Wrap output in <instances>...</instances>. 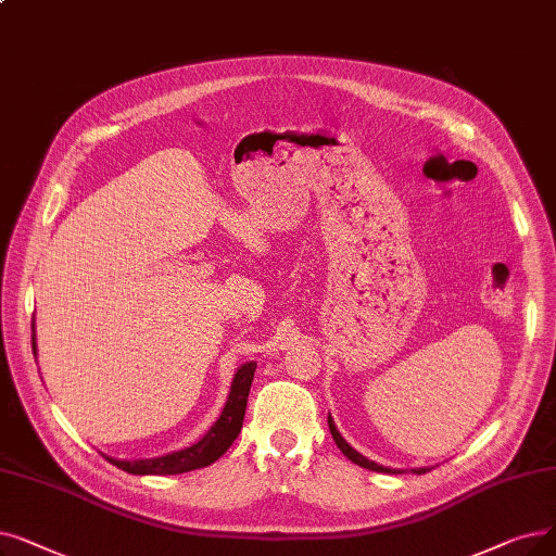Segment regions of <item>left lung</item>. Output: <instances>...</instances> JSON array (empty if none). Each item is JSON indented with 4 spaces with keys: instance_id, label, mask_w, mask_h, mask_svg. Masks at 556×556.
Wrapping results in <instances>:
<instances>
[{
    "instance_id": "1",
    "label": "left lung",
    "mask_w": 556,
    "mask_h": 556,
    "mask_svg": "<svg viewBox=\"0 0 556 556\" xmlns=\"http://www.w3.org/2000/svg\"><path fill=\"white\" fill-rule=\"evenodd\" d=\"M327 422H329V429H331V437H333V441H336V445H338V450H341L352 464H356V466H361V468H368V470H375V472H402V470H393V468H383V466H379V464H375V462H370V458H366L364 454L361 452H356L343 437H341V431L336 429V425H333V418L331 416H327ZM414 472L416 475H425V472H429V468H414Z\"/></svg>"
}]
</instances>
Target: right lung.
Instances as JSON below:
<instances>
[{"mask_svg":"<svg viewBox=\"0 0 556 556\" xmlns=\"http://www.w3.org/2000/svg\"><path fill=\"white\" fill-rule=\"evenodd\" d=\"M34 354H36V333H34ZM254 370H256L254 361L238 368L220 418L215 420V425L195 445L184 447L179 452H170L165 456L136 458V462H123V458H113V456H106V458L119 470L131 472V475H181V472L198 470V468L211 466L213 462H218V458L231 447L240 429H243Z\"/></svg>","mask_w":556,"mask_h":556,"instance_id":"add662e5","label":"right lung"}]
</instances>
